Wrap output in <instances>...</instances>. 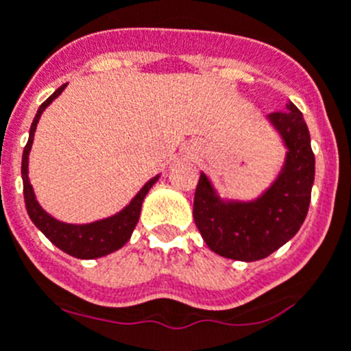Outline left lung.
I'll return each mask as SVG.
<instances>
[{"mask_svg": "<svg viewBox=\"0 0 351 351\" xmlns=\"http://www.w3.org/2000/svg\"><path fill=\"white\" fill-rule=\"evenodd\" d=\"M268 123L287 149L271 184L252 200L221 198L200 173L193 217L212 252L234 261H259L289 242L304 223L315 181V156L303 112L291 101Z\"/></svg>", "mask_w": 351, "mask_h": 351, "instance_id": "left-lung-1", "label": "left lung"}]
</instances>
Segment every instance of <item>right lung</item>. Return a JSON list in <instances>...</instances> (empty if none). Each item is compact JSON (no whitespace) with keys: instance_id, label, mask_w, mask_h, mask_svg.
Instances as JSON below:
<instances>
[{"instance_id":"obj_1","label":"right lung","mask_w":351,"mask_h":351,"mask_svg":"<svg viewBox=\"0 0 351 351\" xmlns=\"http://www.w3.org/2000/svg\"><path fill=\"white\" fill-rule=\"evenodd\" d=\"M66 85L59 86V88L40 106L36 117H34L31 128H29V141L24 147V153H22V182H24V200H25V208H27V214L31 217V221L34 223V226L41 231V233L50 240L56 247H59L62 252L69 254L73 257H78V259H97V257H104L108 254L114 252V250L121 249L125 243L130 240L132 231L136 228L137 221H139L141 215V207H143V202L146 198V195L149 193V189L153 188V184L160 179L158 176L151 178L143 188L139 189L136 197L132 198L130 204L125 205L120 212L117 214L104 217V219L94 221V223L86 224H71L64 223V221L56 219L53 215L48 214L43 207L40 205V202L36 200V195H34V189L29 182V153H31V147H33L34 141V132H36L38 121H40L41 114H43L45 109L51 104V101H56L62 90L66 88Z\"/></svg>"}]
</instances>
